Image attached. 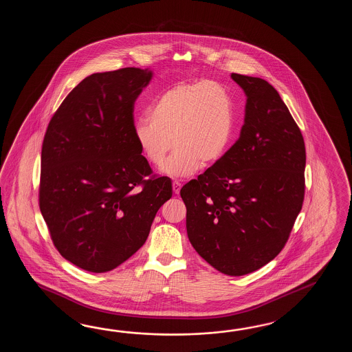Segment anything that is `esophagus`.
Here are the masks:
<instances>
[{
	"label": "esophagus",
	"instance_id": "obj_1",
	"mask_svg": "<svg viewBox=\"0 0 352 352\" xmlns=\"http://www.w3.org/2000/svg\"><path fill=\"white\" fill-rule=\"evenodd\" d=\"M181 186H182V185H181V182H179V181H173V192H175V194H179V190H181Z\"/></svg>",
	"mask_w": 352,
	"mask_h": 352
}]
</instances>
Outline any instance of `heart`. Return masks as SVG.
Instances as JSON below:
<instances>
[{"label": "heart", "instance_id": "1", "mask_svg": "<svg viewBox=\"0 0 352 352\" xmlns=\"http://www.w3.org/2000/svg\"><path fill=\"white\" fill-rule=\"evenodd\" d=\"M146 117L135 120V141L152 165L170 177H185L224 156L234 132V108L228 90L214 82H182L164 91ZM174 141L173 143L172 141Z\"/></svg>", "mask_w": 352, "mask_h": 352}]
</instances>
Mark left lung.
<instances>
[{
	"instance_id": "8db88e82",
	"label": "left lung",
	"mask_w": 352,
	"mask_h": 352,
	"mask_svg": "<svg viewBox=\"0 0 352 352\" xmlns=\"http://www.w3.org/2000/svg\"><path fill=\"white\" fill-rule=\"evenodd\" d=\"M232 79L247 97L239 140L179 194L195 250L215 270L239 277L285 247L305 197L306 148L270 82L234 73Z\"/></svg>"
}]
</instances>
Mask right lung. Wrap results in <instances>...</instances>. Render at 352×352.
<instances>
[{
    "mask_svg": "<svg viewBox=\"0 0 352 352\" xmlns=\"http://www.w3.org/2000/svg\"><path fill=\"white\" fill-rule=\"evenodd\" d=\"M151 69L124 67L82 79L46 129L40 210L67 262L93 273L117 268L142 247L158 209L173 196L152 177L135 141V99Z\"/></svg>",
    "mask_w": 352,
    "mask_h": 352,
    "instance_id": "right-lung-1",
    "label": "right lung"
}]
</instances>
